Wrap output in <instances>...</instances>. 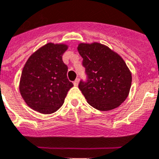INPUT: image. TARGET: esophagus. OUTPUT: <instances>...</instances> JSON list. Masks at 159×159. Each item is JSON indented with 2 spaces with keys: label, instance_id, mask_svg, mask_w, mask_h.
<instances>
[{
  "label": "esophagus",
  "instance_id": "obj_1",
  "mask_svg": "<svg viewBox=\"0 0 159 159\" xmlns=\"http://www.w3.org/2000/svg\"><path fill=\"white\" fill-rule=\"evenodd\" d=\"M79 79H76V80H75L74 81V85L75 86H78V84H79Z\"/></svg>",
  "mask_w": 159,
  "mask_h": 159
}]
</instances>
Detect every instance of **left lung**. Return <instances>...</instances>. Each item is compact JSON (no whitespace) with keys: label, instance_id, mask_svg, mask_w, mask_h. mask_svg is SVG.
<instances>
[{"label":"left lung","instance_id":"left-lung-1","mask_svg":"<svg viewBox=\"0 0 159 159\" xmlns=\"http://www.w3.org/2000/svg\"><path fill=\"white\" fill-rule=\"evenodd\" d=\"M77 49L88 75V82L80 81L79 89L88 103L101 111L119 107L132 85V72L123 57L98 42H81Z\"/></svg>","mask_w":159,"mask_h":159}]
</instances>
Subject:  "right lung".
<instances>
[{"instance_id": "obj_1", "label": "right lung", "mask_w": 159, "mask_h": 159, "mask_svg": "<svg viewBox=\"0 0 159 159\" xmlns=\"http://www.w3.org/2000/svg\"><path fill=\"white\" fill-rule=\"evenodd\" d=\"M68 47L65 43L48 42L26 61L19 81V92L25 103L35 111L44 115L56 112L73 87L66 76L67 66L62 61Z\"/></svg>"}]
</instances>
